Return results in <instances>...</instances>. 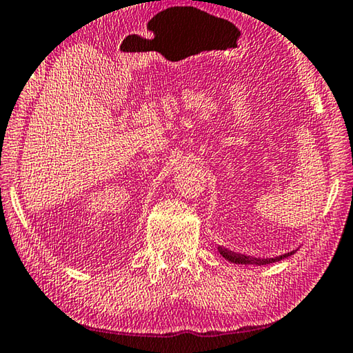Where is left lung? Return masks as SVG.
Returning a JSON list of instances; mask_svg holds the SVG:
<instances>
[{
	"label": "left lung",
	"instance_id": "8db88e82",
	"mask_svg": "<svg viewBox=\"0 0 353 353\" xmlns=\"http://www.w3.org/2000/svg\"><path fill=\"white\" fill-rule=\"evenodd\" d=\"M219 252L221 257H225L228 262L231 263H239V265H268V263H274V262H279L282 261V259H287L290 256H293L294 251H290V252H285V254H281L277 257H270V259H257V257H248V256H243V254H237V252H232L230 250L226 248H221V246H219Z\"/></svg>",
	"mask_w": 353,
	"mask_h": 353
}]
</instances>
